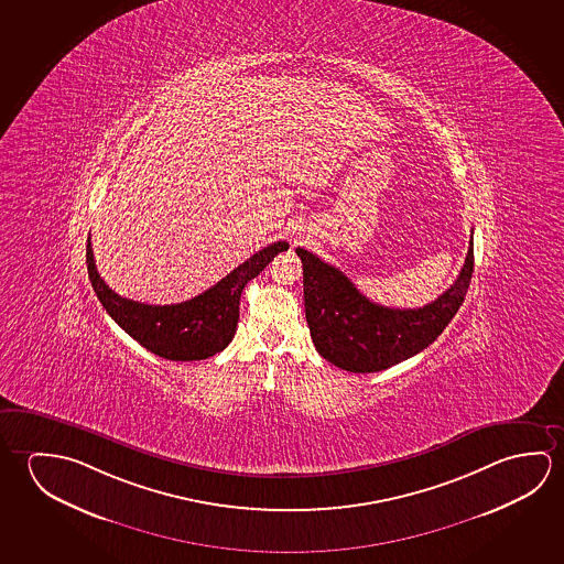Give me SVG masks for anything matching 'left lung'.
<instances>
[{"label":"left lung","instance_id":"left-lung-1","mask_svg":"<svg viewBox=\"0 0 564 564\" xmlns=\"http://www.w3.org/2000/svg\"><path fill=\"white\" fill-rule=\"evenodd\" d=\"M303 261L306 323L314 348L340 370L371 373L388 370L433 344L470 286L474 241L451 289L421 308H389L361 295L340 269L296 248Z\"/></svg>","mask_w":564,"mask_h":564}]
</instances>
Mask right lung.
Segmentation results:
<instances>
[{
    "label": "right lung",
    "instance_id": "obj_1",
    "mask_svg": "<svg viewBox=\"0 0 564 564\" xmlns=\"http://www.w3.org/2000/svg\"><path fill=\"white\" fill-rule=\"evenodd\" d=\"M285 250H289L286 241L271 243L253 253L208 291L178 305H145L113 293L96 269L90 238L86 246V265L94 293L100 299L106 313L133 340L159 358L193 361L206 360L230 344L240 318L243 286L258 278L268 268L269 261Z\"/></svg>",
    "mask_w": 564,
    "mask_h": 564
}]
</instances>
